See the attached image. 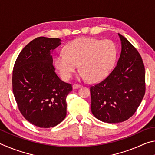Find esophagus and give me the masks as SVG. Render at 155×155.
I'll list each match as a JSON object with an SVG mask.
<instances>
[{"label":"esophagus","instance_id":"34e87169","mask_svg":"<svg viewBox=\"0 0 155 155\" xmlns=\"http://www.w3.org/2000/svg\"><path fill=\"white\" fill-rule=\"evenodd\" d=\"M80 87H81V85H78V84H74V85H72V88L74 89V90H77V89H78Z\"/></svg>","mask_w":155,"mask_h":155}]
</instances>
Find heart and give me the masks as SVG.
Masks as SVG:
<instances>
[{
  "label": "heart",
  "mask_w": 155,
  "mask_h": 155,
  "mask_svg": "<svg viewBox=\"0 0 155 155\" xmlns=\"http://www.w3.org/2000/svg\"><path fill=\"white\" fill-rule=\"evenodd\" d=\"M63 52L54 59V67L63 79H70L78 64V79L97 82L105 78L114 66L117 48L112 40L81 38L68 42Z\"/></svg>",
  "instance_id": "obj_1"
}]
</instances>
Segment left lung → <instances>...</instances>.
<instances>
[{
  "label": "left lung",
  "instance_id": "8db88e82",
  "mask_svg": "<svg viewBox=\"0 0 155 155\" xmlns=\"http://www.w3.org/2000/svg\"><path fill=\"white\" fill-rule=\"evenodd\" d=\"M121 52L108 77L90 87L91 110L107 123L126 121L135 114L145 94V68L136 48L118 33Z\"/></svg>",
  "mask_w": 155,
  "mask_h": 155
}]
</instances>
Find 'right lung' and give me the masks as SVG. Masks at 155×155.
<instances>
[{
    "label": "right lung",
    "instance_id": "add662e5",
    "mask_svg": "<svg viewBox=\"0 0 155 155\" xmlns=\"http://www.w3.org/2000/svg\"><path fill=\"white\" fill-rule=\"evenodd\" d=\"M61 44L59 38L39 37L22 50L12 76L13 91L20 111L31 124L54 127L66 116V97L72 85L58 77L52 52Z\"/></svg>",
    "mask_w": 155,
    "mask_h": 155
}]
</instances>
